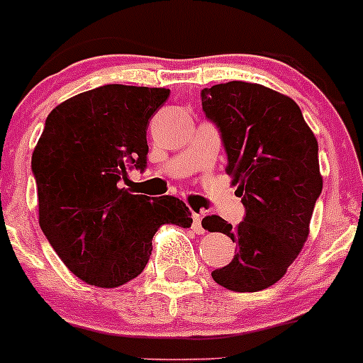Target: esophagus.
I'll return each instance as SVG.
<instances>
[{
  "mask_svg": "<svg viewBox=\"0 0 363 363\" xmlns=\"http://www.w3.org/2000/svg\"><path fill=\"white\" fill-rule=\"evenodd\" d=\"M201 215L200 213H193V230L196 234H203L205 233V229H203L201 225Z\"/></svg>",
  "mask_w": 363,
  "mask_h": 363,
  "instance_id": "34e87169",
  "label": "esophagus"
}]
</instances>
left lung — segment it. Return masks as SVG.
I'll return each instance as SVG.
<instances>
[{"label":"left lung","mask_w":363,"mask_h":363,"mask_svg":"<svg viewBox=\"0 0 363 363\" xmlns=\"http://www.w3.org/2000/svg\"><path fill=\"white\" fill-rule=\"evenodd\" d=\"M201 105L220 130L225 172L246 210L236 227L218 215L201 220L236 241L233 262L212 277L230 291H262L284 276L308 238L322 193L317 139L291 98L262 84L205 87Z\"/></svg>","instance_id":"1"}]
</instances>
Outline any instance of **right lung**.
Segmentation results:
<instances>
[{
  "instance_id": "add662e5",
  "label": "right lung",
  "mask_w": 363,
  "mask_h": 363,
  "mask_svg": "<svg viewBox=\"0 0 363 363\" xmlns=\"http://www.w3.org/2000/svg\"><path fill=\"white\" fill-rule=\"evenodd\" d=\"M165 87L106 84L60 103L33 153L39 225L74 276L117 288L145 270L163 224L188 229L189 208L174 196L118 188L127 169H146L150 118Z\"/></svg>"
}]
</instances>
